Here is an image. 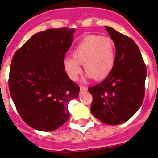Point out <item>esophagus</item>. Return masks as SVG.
<instances>
[{
  "mask_svg": "<svg viewBox=\"0 0 158 158\" xmlns=\"http://www.w3.org/2000/svg\"><path fill=\"white\" fill-rule=\"evenodd\" d=\"M88 90L86 87H84V86H80V92H85Z\"/></svg>",
  "mask_w": 158,
  "mask_h": 158,
  "instance_id": "34e87169",
  "label": "esophagus"
}]
</instances>
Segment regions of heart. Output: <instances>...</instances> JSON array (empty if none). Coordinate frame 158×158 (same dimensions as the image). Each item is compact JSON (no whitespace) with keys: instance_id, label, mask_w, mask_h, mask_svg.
I'll return each mask as SVG.
<instances>
[{"instance_id":"obj_1","label":"heart","mask_w":158,"mask_h":158,"mask_svg":"<svg viewBox=\"0 0 158 158\" xmlns=\"http://www.w3.org/2000/svg\"><path fill=\"white\" fill-rule=\"evenodd\" d=\"M115 60L114 42L109 37L88 35L76 45L72 57H66L63 65L68 76L73 80L81 73L84 65L87 76L96 80L105 79L112 70Z\"/></svg>"}]
</instances>
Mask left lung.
Wrapping results in <instances>:
<instances>
[{"label": "left lung", "mask_w": 158, "mask_h": 158, "mask_svg": "<svg viewBox=\"0 0 158 158\" xmlns=\"http://www.w3.org/2000/svg\"><path fill=\"white\" fill-rule=\"evenodd\" d=\"M115 47L112 70L100 84L90 87L92 114L102 122L120 125L132 117L144 98L147 69L137 44L105 26Z\"/></svg>", "instance_id": "1"}]
</instances>
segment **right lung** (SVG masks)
I'll return each instance as SVG.
<instances>
[{
    "label": "right lung",
    "instance_id": "right-lung-1",
    "mask_svg": "<svg viewBox=\"0 0 158 158\" xmlns=\"http://www.w3.org/2000/svg\"><path fill=\"white\" fill-rule=\"evenodd\" d=\"M74 28H51L32 36L11 60L9 89L19 114L30 127L52 131L69 118L68 104L79 87L63 65Z\"/></svg>",
    "mask_w": 158,
    "mask_h": 158
}]
</instances>
